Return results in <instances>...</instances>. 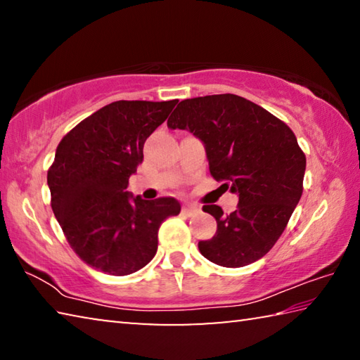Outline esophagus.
Masks as SVG:
<instances>
[{"label":"esophagus","instance_id":"obj_1","mask_svg":"<svg viewBox=\"0 0 360 360\" xmlns=\"http://www.w3.org/2000/svg\"><path fill=\"white\" fill-rule=\"evenodd\" d=\"M198 211H200L198 206H184V208L181 210V212L184 216H192V214H195V212H198Z\"/></svg>","mask_w":360,"mask_h":360}]
</instances>
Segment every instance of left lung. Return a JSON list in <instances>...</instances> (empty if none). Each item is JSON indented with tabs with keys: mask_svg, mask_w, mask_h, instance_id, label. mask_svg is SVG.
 <instances>
[{
	"mask_svg": "<svg viewBox=\"0 0 360 360\" xmlns=\"http://www.w3.org/2000/svg\"><path fill=\"white\" fill-rule=\"evenodd\" d=\"M169 129L188 130L205 144L210 173L238 193V208L224 214L205 205L217 231L198 249L212 264L238 268L270 251L283 235L303 192L307 157L283 120L233 94L181 101Z\"/></svg>",
	"mask_w": 360,
	"mask_h": 360,
	"instance_id": "obj_1",
	"label": "left lung"
}]
</instances>
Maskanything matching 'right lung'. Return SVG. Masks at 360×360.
<instances>
[{
	"mask_svg": "<svg viewBox=\"0 0 360 360\" xmlns=\"http://www.w3.org/2000/svg\"><path fill=\"white\" fill-rule=\"evenodd\" d=\"M176 103L114 101L57 146L47 172L52 211L72 251L95 270L112 276L141 270L157 252L162 222L179 214L172 197L143 200L127 192L146 139Z\"/></svg>",
	"mask_w": 360,
	"mask_h": 360,
	"instance_id": "obj_1",
	"label": "right lung"
}]
</instances>
